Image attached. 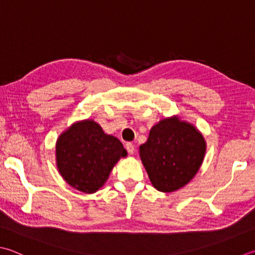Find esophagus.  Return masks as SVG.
<instances>
[{
    "instance_id": "1",
    "label": "esophagus",
    "mask_w": 255,
    "mask_h": 255,
    "mask_svg": "<svg viewBox=\"0 0 255 255\" xmlns=\"http://www.w3.org/2000/svg\"><path fill=\"white\" fill-rule=\"evenodd\" d=\"M126 149H127V151H128L130 155L135 154V146H133L131 142H127V143H126Z\"/></svg>"
}]
</instances>
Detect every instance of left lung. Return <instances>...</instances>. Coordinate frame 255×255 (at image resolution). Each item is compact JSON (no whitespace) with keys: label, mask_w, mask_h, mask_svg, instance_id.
<instances>
[{"label":"left lung","mask_w":255,"mask_h":255,"mask_svg":"<svg viewBox=\"0 0 255 255\" xmlns=\"http://www.w3.org/2000/svg\"><path fill=\"white\" fill-rule=\"evenodd\" d=\"M206 141L193 124L172 116L152 126L139 156L157 191L175 192L184 187L200 170Z\"/></svg>","instance_id":"8db88e82"}]
</instances>
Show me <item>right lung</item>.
I'll use <instances>...</instances> for the list:
<instances>
[{
    "instance_id": "right-lung-1",
    "label": "right lung",
    "mask_w": 255,
    "mask_h": 255,
    "mask_svg": "<svg viewBox=\"0 0 255 255\" xmlns=\"http://www.w3.org/2000/svg\"><path fill=\"white\" fill-rule=\"evenodd\" d=\"M127 150L98 123L83 119L68 127L55 142V161L62 178L86 194L99 191Z\"/></svg>"
}]
</instances>
